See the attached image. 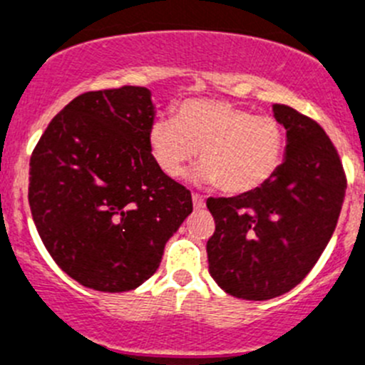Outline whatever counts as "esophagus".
<instances>
[{
	"label": "esophagus",
	"instance_id": "obj_1",
	"mask_svg": "<svg viewBox=\"0 0 365 365\" xmlns=\"http://www.w3.org/2000/svg\"><path fill=\"white\" fill-rule=\"evenodd\" d=\"M192 205H195L196 211H200V209H203V207H205V200H203V196L192 195Z\"/></svg>",
	"mask_w": 365,
	"mask_h": 365
}]
</instances>
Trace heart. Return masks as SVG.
Returning a JSON list of instances; mask_svg holds the SVG:
<instances>
[{"mask_svg": "<svg viewBox=\"0 0 365 365\" xmlns=\"http://www.w3.org/2000/svg\"><path fill=\"white\" fill-rule=\"evenodd\" d=\"M149 147L163 175L176 178L198 150L195 178L218 183L227 195H244L274 176L285 153V130L271 116H255L215 98L178 105L173 118L149 129Z\"/></svg>", "mask_w": 365, "mask_h": 365, "instance_id": "obj_1", "label": "heart"}]
</instances>
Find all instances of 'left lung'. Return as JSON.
I'll return each mask as SVG.
<instances>
[{
  "mask_svg": "<svg viewBox=\"0 0 365 365\" xmlns=\"http://www.w3.org/2000/svg\"><path fill=\"white\" fill-rule=\"evenodd\" d=\"M287 130L282 165L267 183L232 198H209L215 235L209 272L236 298L287 293L314 267L336 227L346 173L326 130L287 105H272Z\"/></svg>",
  "mask_w": 365,
  "mask_h": 365,
  "instance_id": "1",
  "label": "left lung"
}]
</instances>
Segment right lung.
Wrapping results in <instances>:
<instances>
[{
	"instance_id": "right-lung-1",
	"label": "right lung",
	"mask_w": 365,
	"mask_h": 365,
	"mask_svg": "<svg viewBox=\"0 0 365 365\" xmlns=\"http://www.w3.org/2000/svg\"><path fill=\"white\" fill-rule=\"evenodd\" d=\"M154 114L145 87L85 93L52 118L31 156L29 203L41 242L94 291L149 280L192 212L190 190L150 154Z\"/></svg>"
}]
</instances>
